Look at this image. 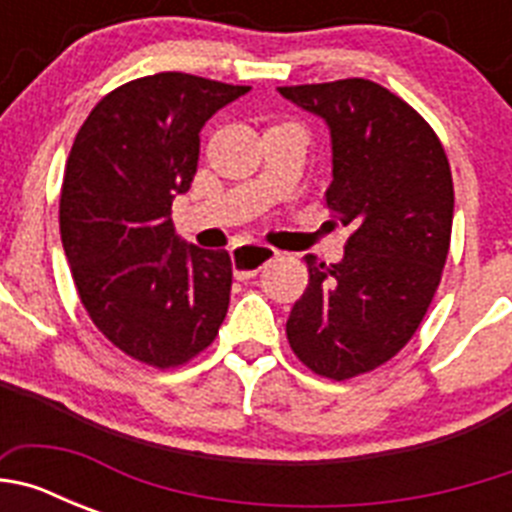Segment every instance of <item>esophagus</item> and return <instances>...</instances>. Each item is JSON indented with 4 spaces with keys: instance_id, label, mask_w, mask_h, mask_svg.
<instances>
[{
    "instance_id": "34e87169",
    "label": "esophagus",
    "mask_w": 512,
    "mask_h": 512,
    "mask_svg": "<svg viewBox=\"0 0 512 512\" xmlns=\"http://www.w3.org/2000/svg\"><path fill=\"white\" fill-rule=\"evenodd\" d=\"M277 248L261 246V243H246L233 251V274L238 279L256 277L271 259H277Z\"/></svg>"
}]
</instances>
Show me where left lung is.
<instances>
[{
    "label": "left lung",
    "mask_w": 512,
    "mask_h": 512,
    "mask_svg": "<svg viewBox=\"0 0 512 512\" xmlns=\"http://www.w3.org/2000/svg\"><path fill=\"white\" fill-rule=\"evenodd\" d=\"M323 117L333 140L330 217L351 228L338 264L305 256L307 287L287 341L318 377L346 382L405 348L441 284L454 179L436 130L369 79L279 87Z\"/></svg>",
    "instance_id": "obj_1"
}]
</instances>
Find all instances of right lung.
Returning a JSON list of instances; mask_svg holds the SVG:
<instances>
[{"instance_id":"right-lung-1","label":"right lung","mask_w":512,"mask_h":512,"mask_svg":"<svg viewBox=\"0 0 512 512\" xmlns=\"http://www.w3.org/2000/svg\"><path fill=\"white\" fill-rule=\"evenodd\" d=\"M251 87L164 71L97 102L63 171L61 241L79 300L130 359L174 369L200 356L223 325L228 251L174 235L171 202L197 174L200 130Z\"/></svg>"}]
</instances>
